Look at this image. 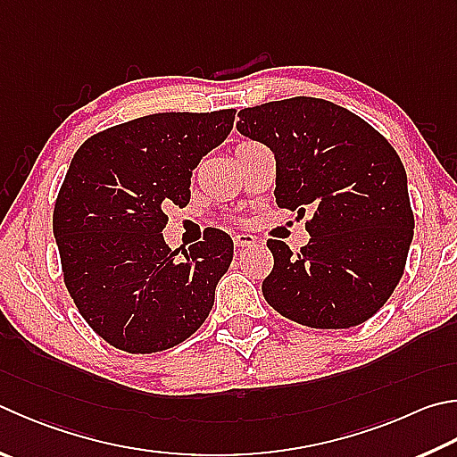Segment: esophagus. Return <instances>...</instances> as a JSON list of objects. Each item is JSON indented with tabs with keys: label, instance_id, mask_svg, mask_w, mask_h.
Here are the masks:
<instances>
[{
	"label": "esophagus",
	"instance_id": "obj_1",
	"mask_svg": "<svg viewBox=\"0 0 457 457\" xmlns=\"http://www.w3.org/2000/svg\"><path fill=\"white\" fill-rule=\"evenodd\" d=\"M234 244L237 245V247H242V245H252V244H255V237L252 236V234H237L236 237H234Z\"/></svg>",
	"mask_w": 457,
	"mask_h": 457
}]
</instances>
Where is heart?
I'll use <instances>...</instances> for the list:
<instances>
[{
  "instance_id": "b5f03b06",
  "label": "heart",
  "mask_w": 457,
  "mask_h": 457,
  "mask_svg": "<svg viewBox=\"0 0 457 457\" xmlns=\"http://www.w3.org/2000/svg\"><path fill=\"white\" fill-rule=\"evenodd\" d=\"M245 145H252V142H247V144H242V145H239L237 149H242V147H245Z\"/></svg>"
}]
</instances>
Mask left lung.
<instances>
[{"instance_id":"left-lung-1","label":"left lung","mask_w":457,"mask_h":457,"mask_svg":"<svg viewBox=\"0 0 457 457\" xmlns=\"http://www.w3.org/2000/svg\"><path fill=\"white\" fill-rule=\"evenodd\" d=\"M237 115L239 134L276 157L278 205L313 215L297 255L268 242L265 302L308 328L360 326L394 294L413 239L400 155L368 121L326 99H281Z\"/></svg>"}]
</instances>
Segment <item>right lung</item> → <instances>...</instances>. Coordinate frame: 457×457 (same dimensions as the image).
<instances>
[{
	"label": "right lung",
	"mask_w": 457,
	"mask_h": 457,
	"mask_svg": "<svg viewBox=\"0 0 457 457\" xmlns=\"http://www.w3.org/2000/svg\"><path fill=\"white\" fill-rule=\"evenodd\" d=\"M236 110L152 113L91 136L54 210L63 279L89 328L129 353L178 345L212 312L234 257L226 231L170 250L165 212L189 204L192 171L234 128Z\"/></svg>",
	"instance_id": "1"
}]
</instances>
